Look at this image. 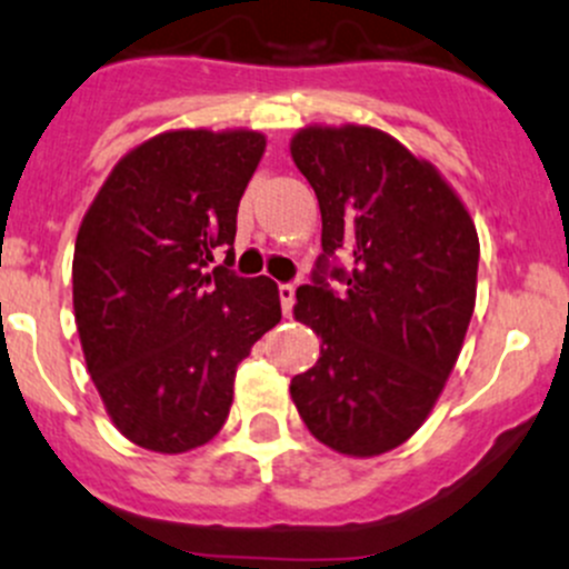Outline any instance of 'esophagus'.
I'll list each match as a JSON object with an SVG mask.
<instances>
[{
  "label": "esophagus",
  "instance_id": "obj_1",
  "mask_svg": "<svg viewBox=\"0 0 569 569\" xmlns=\"http://www.w3.org/2000/svg\"><path fill=\"white\" fill-rule=\"evenodd\" d=\"M279 301H282V312L290 315L292 303H296V287L292 284H279Z\"/></svg>",
  "mask_w": 569,
  "mask_h": 569
}]
</instances>
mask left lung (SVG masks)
<instances>
[{
  "mask_svg": "<svg viewBox=\"0 0 569 569\" xmlns=\"http://www.w3.org/2000/svg\"><path fill=\"white\" fill-rule=\"evenodd\" d=\"M290 154L323 221L318 271L292 307L320 357L292 376V403L331 451L379 457L426 423L462 351L476 223L446 177L381 129L315 123L292 134ZM335 253L352 257L348 272L328 266Z\"/></svg>",
  "mask_w": 569,
  "mask_h": 569,
  "instance_id": "obj_1",
  "label": "left lung"
}]
</instances>
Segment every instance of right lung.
I'll return each instance as SVG.
<instances>
[{"instance_id":"right-lung-1","label":"right lung","mask_w":569,"mask_h":569,"mask_svg":"<svg viewBox=\"0 0 569 569\" xmlns=\"http://www.w3.org/2000/svg\"><path fill=\"white\" fill-rule=\"evenodd\" d=\"M262 154L254 129L154 134L116 162L80 223L71 279L88 373L116 429L146 451L210 442L238 365L282 320L271 279L227 268Z\"/></svg>"}]
</instances>
